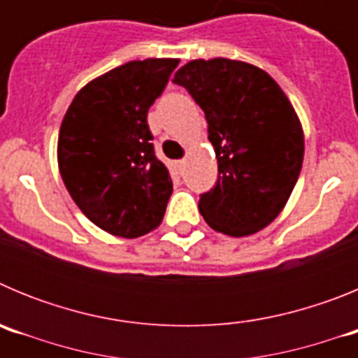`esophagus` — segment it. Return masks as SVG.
<instances>
[{"mask_svg": "<svg viewBox=\"0 0 358 358\" xmlns=\"http://www.w3.org/2000/svg\"><path fill=\"white\" fill-rule=\"evenodd\" d=\"M176 169L179 170V172H182V170H185V166H186V159H179V161H176Z\"/></svg>", "mask_w": 358, "mask_h": 358, "instance_id": "obj_1", "label": "esophagus"}]
</instances>
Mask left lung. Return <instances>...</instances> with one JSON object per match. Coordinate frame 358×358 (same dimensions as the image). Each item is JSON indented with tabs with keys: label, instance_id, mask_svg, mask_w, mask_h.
<instances>
[{
	"label": "left lung",
	"instance_id": "1",
	"mask_svg": "<svg viewBox=\"0 0 358 358\" xmlns=\"http://www.w3.org/2000/svg\"><path fill=\"white\" fill-rule=\"evenodd\" d=\"M173 82L204 110L218 163L217 185L199 199L208 226L229 236L267 227L285 208L305 154L287 94L264 69L222 57L189 61Z\"/></svg>",
	"mask_w": 358,
	"mask_h": 358
}]
</instances>
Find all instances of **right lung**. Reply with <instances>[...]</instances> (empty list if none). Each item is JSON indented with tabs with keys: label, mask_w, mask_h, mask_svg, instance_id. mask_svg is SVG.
<instances>
[{
	"label": "right lung",
	"mask_w": 358,
	"mask_h": 358,
	"mask_svg": "<svg viewBox=\"0 0 358 358\" xmlns=\"http://www.w3.org/2000/svg\"><path fill=\"white\" fill-rule=\"evenodd\" d=\"M179 59L131 61L85 84L66 110L57 161L62 181L94 226L122 238L156 229L172 195L154 154L148 109Z\"/></svg>",
	"instance_id": "add662e5"
}]
</instances>
